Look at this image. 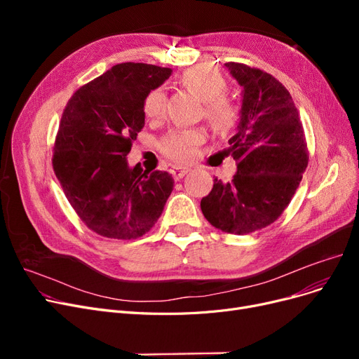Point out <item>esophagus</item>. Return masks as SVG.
<instances>
[{
	"instance_id": "esophagus-1",
	"label": "esophagus",
	"mask_w": 359,
	"mask_h": 359,
	"mask_svg": "<svg viewBox=\"0 0 359 359\" xmlns=\"http://www.w3.org/2000/svg\"><path fill=\"white\" fill-rule=\"evenodd\" d=\"M189 167H180V165H176V167H172V170H170V173H172V176L179 180L182 179L187 172H189Z\"/></svg>"
}]
</instances>
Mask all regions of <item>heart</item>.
Returning <instances> with one entry per match:
<instances>
[{
    "instance_id": "obj_1",
    "label": "heart",
    "mask_w": 359,
    "mask_h": 359,
    "mask_svg": "<svg viewBox=\"0 0 359 359\" xmlns=\"http://www.w3.org/2000/svg\"><path fill=\"white\" fill-rule=\"evenodd\" d=\"M180 83L203 100L205 118L217 134H229L240 122L241 110L225 94L229 83L222 75L210 67H194L180 75ZM167 97L163 88L151 90L144 100V115L151 121L164 118ZM201 130H173L160 141L161 153L176 163H187L195 158L199 145L203 142Z\"/></svg>"
}]
</instances>
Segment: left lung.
Wrapping results in <instances>:
<instances>
[{"label": "left lung", "mask_w": 359, "mask_h": 359, "mask_svg": "<svg viewBox=\"0 0 359 359\" xmlns=\"http://www.w3.org/2000/svg\"><path fill=\"white\" fill-rule=\"evenodd\" d=\"M225 67L243 87L238 132L227 151L237 173L230 183L215 179L201 210L215 229L243 236L268 227L285 211L309 164V148L284 86L246 64Z\"/></svg>", "instance_id": "obj_1"}]
</instances>
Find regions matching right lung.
I'll return each instance as SVG.
<instances>
[{"label":"right lung","instance_id":"add662e5","mask_svg":"<svg viewBox=\"0 0 359 359\" xmlns=\"http://www.w3.org/2000/svg\"><path fill=\"white\" fill-rule=\"evenodd\" d=\"M170 74L149 64H118L81 86L64 109L52 167L74 211L99 236L142 237L173 191L167 172H142L126 161L145 123V96Z\"/></svg>","mask_w":359,"mask_h":359}]
</instances>
